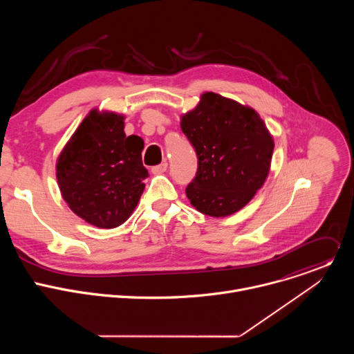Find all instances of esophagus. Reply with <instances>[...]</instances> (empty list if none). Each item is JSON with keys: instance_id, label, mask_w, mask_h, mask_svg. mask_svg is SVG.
Segmentation results:
<instances>
[{"instance_id": "34e87169", "label": "esophagus", "mask_w": 354, "mask_h": 354, "mask_svg": "<svg viewBox=\"0 0 354 354\" xmlns=\"http://www.w3.org/2000/svg\"><path fill=\"white\" fill-rule=\"evenodd\" d=\"M167 168H168V164H167V162H162V164H160V165H156V167L151 168V172L156 174V175H160V174H164V172L167 171Z\"/></svg>"}]
</instances>
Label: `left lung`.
Instances as JSON below:
<instances>
[{
    "mask_svg": "<svg viewBox=\"0 0 354 354\" xmlns=\"http://www.w3.org/2000/svg\"><path fill=\"white\" fill-rule=\"evenodd\" d=\"M183 134L197 156L186 187L190 203L206 216L225 217L248 205L269 174L273 138L261 116L214 92L182 118Z\"/></svg>",
    "mask_w": 354,
    "mask_h": 354,
    "instance_id": "1",
    "label": "left lung"
}]
</instances>
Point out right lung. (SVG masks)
I'll return each instance as SVG.
<instances>
[{"label":"right lung","mask_w":354,"mask_h":354,"mask_svg":"<svg viewBox=\"0 0 354 354\" xmlns=\"http://www.w3.org/2000/svg\"><path fill=\"white\" fill-rule=\"evenodd\" d=\"M123 116L91 111L57 160V182L68 207L99 228L123 224L136 209L148 171L144 141L124 134Z\"/></svg>","instance_id":"obj_1"}]
</instances>
